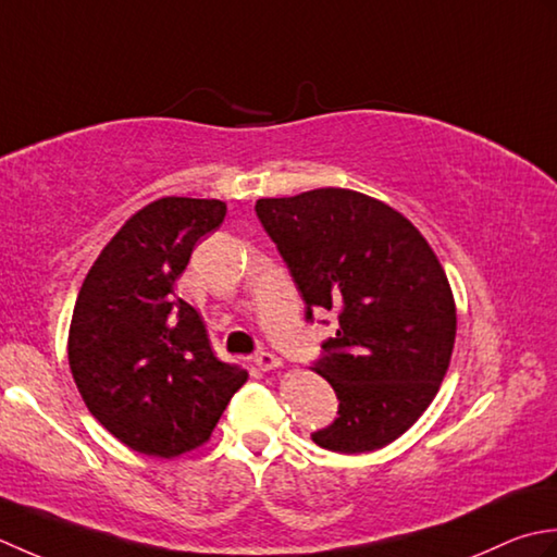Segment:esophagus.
I'll return each instance as SVG.
<instances>
[{
  "label": "esophagus",
  "mask_w": 557,
  "mask_h": 557,
  "mask_svg": "<svg viewBox=\"0 0 557 557\" xmlns=\"http://www.w3.org/2000/svg\"><path fill=\"white\" fill-rule=\"evenodd\" d=\"M255 362H257L259 370L267 372V370H276L281 366V358L274 356V354H269V350H259V354L255 356Z\"/></svg>",
  "instance_id": "obj_1"
}]
</instances>
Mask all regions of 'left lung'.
Instances as JSON below:
<instances>
[{"mask_svg":"<svg viewBox=\"0 0 557 557\" xmlns=\"http://www.w3.org/2000/svg\"><path fill=\"white\" fill-rule=\"evenodd\" d=\"M255 211L305 320L324 310L338 320L312 362L338 411L312 442L342 454L389 445L421 418L449 368L457 312L435 252L399 211L360 191L259 199Z\"/></svg>","mask_w":557,"mask_h":557,"instance_id":"obj_1","label":"left lung"}]
</instances>
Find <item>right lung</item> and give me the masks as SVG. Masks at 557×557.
Segmentation results:
<instances>
[{
	"label": "right lung",
	"instance_id": "add662e5",
	"mask_svg": "<svg viewBox=\"0 0 557 557\" xmlns=\"http://www.w3.org/2000/svg\"><path fill=\"white\" fill-rule=\"evenodd\" d=\"M219 199L163 197L122 225L90 267L70 329V368L88 411L149 457L207 442L247 372L213 356L201 314L175 295Z\"/></svg>",
	"mask_w": 557,
	"mask_h": 557
}]
</instances>
